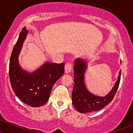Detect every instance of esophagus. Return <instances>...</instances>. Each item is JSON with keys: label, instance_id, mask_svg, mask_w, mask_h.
<instances>
[{"label": "esophagus", "instance_id": "esophagus-1", "mask_svg": "<svg viewBox=\"0 0 133 133\" xmlns=\"http://www.w3.org/2000/svg\"><path fill=\"white\" fill-rule=\"evenodd\" d=\"M72 69V64L71 62H67L65 65V72L66 73L69 72L71 71Z\"/></svg>", "mask_w": 133, "mask_h": 133}]
</instances>
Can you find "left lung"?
<instances>
[{
  "mask_svg": "<svg viewBox=\"0 0 133 133\" xmlns=\"http://www.w3.org/2000/svg\"><path fill=\"white\" fill-rule=\"evenodd\" d=\"M86 68V63L84 61L81 59H76L74 67V84L72 98L74 106L82 113L100 110L112 101L119 85L121 72L120 71L117 81L111 92L105 97H99L89 92L85 86L84 77Z\"/></svg>",
  "mask_w": 133,
  "mask_h": 133,
  "instance_id": "left-lung-1",
  "label": "left lung"
}]
</instances>
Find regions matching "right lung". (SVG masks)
<instances>
[{
  "mask_svg": "<svg viewBox=\"0 0 133 133\" xmlns=\"http://www.w3.org/2000/svg\"><path fill=\"white\" fill-rule=\"evenodd\" d=\"M27 34L25 27L20 33L10 56L9 78L17 97L32 107L45 104L49 98L52 88L64 73V62H46L34 72L29 73L21 68L18 57Z\"/></svg>",
  "mask_w": 133,
  "mask_h": 133,
  "instance_id": "obj_1",
  "label": "right lung"
}]
</instances>
